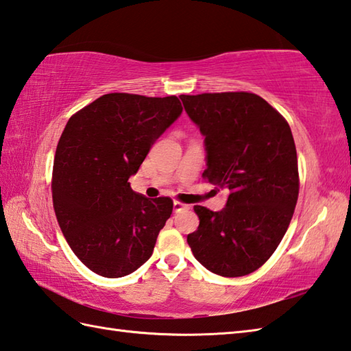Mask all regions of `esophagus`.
<instances>
[{
	"label": "esophagus",
	"instance_id": "obj_1",
	"mask_svg": "<svg viewBox=\"0 0 351 351\" xmlns=\"http://www.w3.org/2000/svg\"><path fill=\"white\" fill-rule=\"evenodd\" d=\"M189 205H185V204H182V202H175L173 204V211L175 213H181V211H185V210H189Z\"/></svg>",
	"mask_w": 351,
	"mask_h": 351
}]
</instances>
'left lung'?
Returning <instances> with one entry per match:
<instances>
[{"label":"left lung","instance_id":"left-lung-1","mask_svg":"<svg viewBox=\"0 0 351 351\" xmlns=\"http://www.w3.org/2000/svg\"><path fill=\"white\" fill-rule=\"evenodd\" d=\"M205 137L204 178L229 190L226 206L196 205L199 228L189 234L193 255L208 270L240 278L278 249L299 197L293 132L261 96L247 92L180 96Z\"/></svg>","mask_w":351,"mask_h":351}]
</instances>
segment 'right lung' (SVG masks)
I'll use <instances>...</instances> for the list:
<instances>
[{
  "label": "right lung",
  "instance_id": "right-lung-1",
  "mask_svg": "<svg viewBox=\"0 0 351 351\" xmlns=\"http://www.w3.org/2000/svg\"><path fill=\"white\" fill-rule=\"evenodd\" d=\"M181 113L176 96L108 93L66 123L52 169V204L66 241L93 273L122 278L151 258L173 202L138 195L128 180Z\"/></svg>",
  "mask_w": 351,
  "mask_h": 351
}]
</instances>
